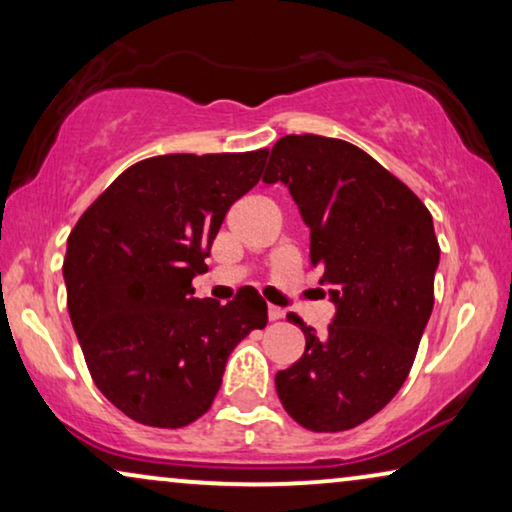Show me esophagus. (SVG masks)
<instances>
[{"label": "esophagus", "instance_id": "34e87169", "mask_svg": "<svg viewBox=\"0 0 512 512\" xmlns=\"http://www.w3.org/2000/svg\"><path fill=\"white\" fill-rule=\"evenodd\" d=\"M282 317H284V310H282V307L268 305V319H270V321H279Z\"/></svg>", "mask_w": 512, "mask_h": 512}]
</instances>
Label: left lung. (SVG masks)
Here are the masks:
<instances>
[{"instance_id":"left-lung-1","label":"left lung","mask_w":512,"mask_h":512,"mask_svg":"<svg viewBox=\"0 0 512 512\" xmlns=\"http://www.w3.org/2000/svg\"><path fill=\"white\" fill-rule=\"evenodd\" d=\"M263 181L289 188L335 305L326 335L289 314L305 354L277 373L279 401L310 431L354 429L398 394L415 361L440 263L433 219L403 181L342 139L282 137Z\"/></svg>"}]
</instances>
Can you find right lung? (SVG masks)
<instances>
[{
    "instance_id": "obj_1",
    "label": "right lung",
    "mask_w": 512,
    "mask_h": 512,
    "mask_svg": "<svg viewBox=\"0 0 512 512\" xmlns=\"http://www.w3.org/2000/svg\"><path fill=\"white\" fill-rule=\"evenodd\" d=\"M268 151L172 153L116 177L67 240V310L97 389L139 424L179 429L212 408L237 342L268 324L256 289L193 296V277Z\"/></svg>"
}]
</instances>
